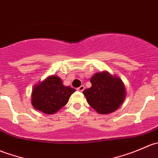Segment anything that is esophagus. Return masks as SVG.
Listing matches in <instances>:
<instances>
[{
	"instance_id": "obj_1",
	"label": "esophagus",
	"mask_w": 158,
	"mask_h": 158,
	"mask_svg": "<svg viewBox=\"0 0 158 158\" xmlns=\"http://www.w3.org/2000/svg\"><path fill=\"white\" fill-rule=\"evenodd\" d=\"M84 89H85V86H84L83 85H81V86H79V88H77V90L79 91V92H82V91H83Z\"/></svg>"
}]
</instances>
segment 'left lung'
I'll use <instances>...</instances> for the list:
<instances>
[{"label": "left lung", "instance_id": "left-lung-1", "mask_svg": "<svg viewBox=\"0 0 158 158\" xmlns=\"http://www.w3.org/2000/svg\"><path fill=\"white\" fill-rule=\"evenodd\" d=\"M92 87L83 91L87 102L99 114H109L118 109L125 100L122 80L108 73H96L90 79Z\"/></svg>", "mask_w": 158, "mask_h": 158}]
</instances>
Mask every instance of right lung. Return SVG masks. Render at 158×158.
I'll use <instances>...</instances> for the list:
<instances>
[{
    "label": "right lung",
    "instance_id": "1",
    "mask_svg": "<svg viewBox=\"0 0 158 158\" xmlns=\"http://www.w3.org/2000/svg\"><path fill=\"white\" fill-rule=\"evenodd\" d=\"M75 91L71 87L64 86L60 78L52 76L35 85L32 92V105L44 113L53 114L66 106Z\"/></svg>",
    "mask_w": 158,
    "mask_h": 158
}]
</instances>
